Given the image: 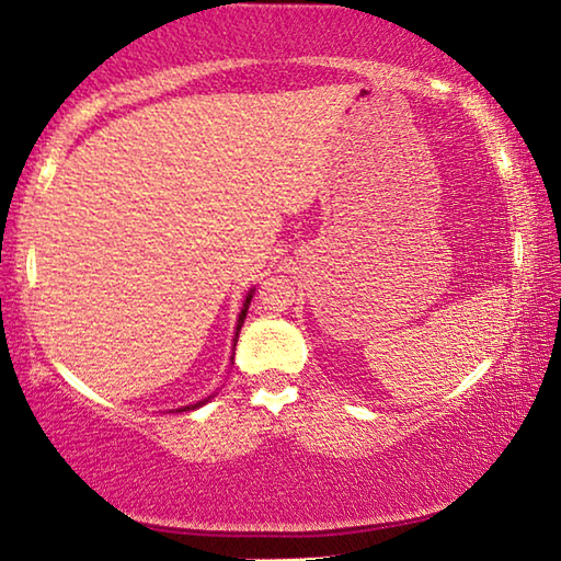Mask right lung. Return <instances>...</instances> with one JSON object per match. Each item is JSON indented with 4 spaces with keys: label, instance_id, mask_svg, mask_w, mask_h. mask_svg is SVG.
I'll use <instances>...</instances> for the list:
<instances>
[{
    "label": "right lung",
    "instance_id": "add662e5",
    "mask_svg": "<svg viewBox=\"0 0 561 561\" xmlns=\"http://www.w3.org/2000/svg\"><path fill=\"white\" fill-rule=\"evenodd\" d=\"M251 298H253V296H248V298H245V306H243V310H240V318H238V331H240V325H243V321H245L248 304H251ZM236 341H238V333H236ZM197 407H201V403H195V407H185L183 411H191V409H197Z\"/></svg>",
    "mask_w": 561,
    "mask_h": 561
}]
</instances>
